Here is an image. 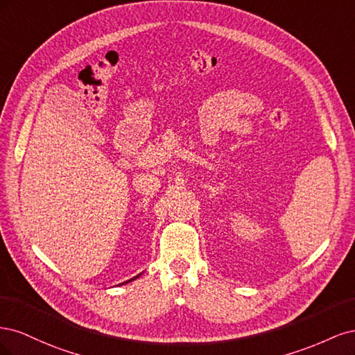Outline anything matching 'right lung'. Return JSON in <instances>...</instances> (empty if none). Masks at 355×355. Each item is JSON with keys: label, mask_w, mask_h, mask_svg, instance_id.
Returning a JSON list of instances; mask_svg holds the SVG:
<instances>
[{"label": "right lung", "mask_w": 355, "mask_h": 355, "mask_svg": "<svg viewBox=\"0 0 355 355\" xmlns=\"http://www.w3.org/2000/svg\"><path fill=\"white\" fill-rule=\"evenodd\" d=\"M141 275H142V274H139V275H136V277H133V278H130V280H127V282H125V283H121V284H127V283H130V282H133V280H136V278H137V277H141Z\"/></svg>", "instance_id": "1"}]
</instances>
